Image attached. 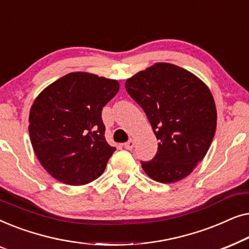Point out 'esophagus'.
<instances>
[{
  "instance_id": "obj_1",
  "label": "esophagus",
  "mask_w": 249,
  "mask_h": 249,
  "mask_svg": "<svg viewBox=\"0 0 249 249\" xmlns=\"http://www.w3.org/2000/svg\"><path fill=\"white\" fill-rule=\"evenodd\" d=\"M134 147H135V141H134V139H129L127 142H124V148L128 149V151H131V149Z\"/></svg>"
}]
</instances>
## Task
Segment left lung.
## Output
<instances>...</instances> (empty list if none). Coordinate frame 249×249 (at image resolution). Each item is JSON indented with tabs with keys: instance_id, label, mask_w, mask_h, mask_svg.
I'll use <instances>...</instances> for the list:
<instances>
[{
	"instance_id": "left-lung-1",
	"label": "left lung",
	"mask_w": 249,
	"mask_h": 249,
	"mask_svg": "<svg viewBox=\"0 0 249 249\" xmlns=\"http://www.w3.org/2000/svg\"><path fill=\"white\" fill-rule=\"evenodd\" d=\"M128 94L147 115L158 153L142 168L149 178L172 183L205 158L216 129V107L207 85L176 64L158 62L125 81Z\"/></svg>"
}]
</instances>
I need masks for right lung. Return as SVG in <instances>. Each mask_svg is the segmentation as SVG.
Instances as JSON below:
<instances>
[{"instance_id": "1", "label": "right lung", "mask_w": 249, "mask_h": 249, "mask_svg": "<svg viewBox=\"0 0 249 249\" xmlns=\"http://www.w3.org/2000/svg\"><path fill=\"white\" fill-rule=\"evenodd\" d=\"M118 80L71 72L49 85L29 112V136L44 169L60 182L87 185L104 172L115 148L105 139L102 108L115 96Z\"/></svg>"}]
</instances>
